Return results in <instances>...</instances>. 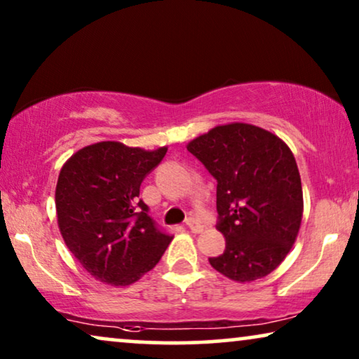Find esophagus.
<instances>
[{
    "label": "esophagus",
    "instance_id": "34e87169",
    "mask_svg": "<svg viewBox=\"0 0 359 359\" xmlns=\"http://www.w3.org/2000/svg\"><path fill=\"white\" fill-rule=\"evenodd\" d=\"M186 225H188V229L191 230V232H194V233L203 232V229H204V225L201 224L198 219H194V217H189L188 220H186Z\"/></svg>",
    "mask_w": 359,
    "mask_h": 359
}]
</instances>
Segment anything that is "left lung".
<instances>
[{
    "label": "left lung",
    "instance_id": "left-lung-1",
    "mask_svg": "<svg viewBox=\"0 0 359 359\" xmlns=\"http://www.w3.org/2000/svg\"><path fill=\"white\" fill-rule=\"evenodd\" d=\"M188 150L217 181V230L222 255L210 266L250 283L276 269L302 220L301 176L292 151L271 132L250 124L214 127Z\"/></svg>",
    "mask_w": 359,
    "mask_h": 359
}]
</instances>
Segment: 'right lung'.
Segmentation results:
<instances>
[{"instance_id":"obj_1","label":"right lung","mask_w":359,"mask_h":359,"mask_svg":"<svg viewBox=\"0 0 359 359\" xmlns=\"http://www.w3.org/2000/svg\"><path fill=\"white\" fill-rule=\"evenodd\" d=\"M166 149L145 151L100 142L76 151L58 175L55 205L67 247L91 276L127 286L160 262L173 235L139 199Z\"/></svg>"}]
</instances>
